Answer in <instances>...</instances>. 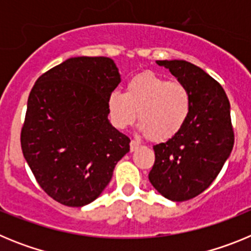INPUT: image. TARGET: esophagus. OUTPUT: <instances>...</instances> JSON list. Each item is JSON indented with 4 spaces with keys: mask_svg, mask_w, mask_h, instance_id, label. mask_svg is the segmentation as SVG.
<instances>
[{
    "mask_svg": "<svg viewBox=\"0 0 251 251\" xmlns=\"http://www.w3.org/2000/svg\"><path fill=\"white\" fill-rule=\"evenodd\" d=\"M139 148V143L137 141H130V151H136Z\"/></svg>",
    "mask_w": 251,
    "mask_h": 251,
    "instance_id": "1",
    "label": "esophagus"
}]
</instances>
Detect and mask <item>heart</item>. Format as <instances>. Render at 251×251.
Segmentation results:
<instances>
[{
	"label": "heart",
	"instance_id": "heart-1",
	"mask_svg": "<svg viewBox=\"0 0 251 251\" xmlns=\"http://www.w3.org/2000/svg\"><path fill=\"white\" fill-rule=\"evenodd\" d=\"M112 124L126 129L138 114L139 128L152 141H167L183 127L191 108L187 88L178 80H165L153 72L132 76L126 92L112 90L106 99Z\"/></svg>",
	"mask_w": 251,
	"mask_h": 251
}]
</instances>
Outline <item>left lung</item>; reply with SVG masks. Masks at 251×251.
Instances as JSON below:
<instances>
[{
	"label": "left lung",
	"instance_id": "left-lung-1",
	"mask_svg": "<svg viewBox=\"0 0 251 251\" xmlns=\"http://www.w3.org/2000/svg\"><path fill=\"white\" fill-rule=\"evenodd\" d=\"M187 88L191 108L183 127L165 143L153 146L148 178L166 199L191 200L220 174L234 147L230 103L223 86L185 60H157Z\"/></svg>",
	"mask_w": 251,
	"mask_h": 251
}]
</instances>
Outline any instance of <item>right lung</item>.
Returning <instances> with one entry per match:
<instances>
[{"instance_id":"obj_1","label":"right lung","mask_w":251,"mask_h":251,"mask_svg":"<svg viewBox=\"0 0 251 251\" xmlns=\"http://www.w3.org/2000/svg\"><path fill=\"white\" fill-rule=\"evenodd\" d=\"M119 83L112 59L80 56L44 73L32 86L22 153L40 187L57 202L80 207L94 201L129 152L130 139L108 121L106 99Z\"/></svg>"}]
</instances>
